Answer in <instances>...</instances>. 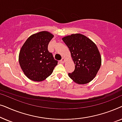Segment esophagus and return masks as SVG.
Segmentation results:
<instances>
[{"instance_id":"1","label":"esophagus","mask_w":122,"mask_h":122,"mask_svg":"<svg viewBox=\"0 0 122 122\" xmlns=\"http://www.w3.org/2000/svg\"><path fill=\"white\" fill-rule=\"evenodd\" d=\"M65 61V58H63L62 59H61V61H60V62H61V63H63Z\"/></svg>"}]
</instances>
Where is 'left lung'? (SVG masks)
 Segmentation results:
<instances>
[{
  "instance_id": "obj_1",
  "label": "left lung",
  "mask_w": 122,
  "mask_h": 122,
  "mask_svg": "<svg viewBox=\"0 0 122 122\" xmlns=\"http://www.w3.org/2000/svg\"><path fill=\"white\" fill-rule=\"evenodd\" d=\"M71 51L75 69L68 76L74 82L84 84L92 81L101 66V57L97 46L91 39L81 34L63 38Z\"/></svg>"
}]
</instances>
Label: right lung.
Returning a JSON list of instances; mask_svg holds the SVG:
<instances>
[{
	"label": "right lung",
	"mask_w": 122,
	"mask_h": 122,
	"mask_svg": "<svg viewBox=\"0 0 122 122\" xmlns=\"http://www.w3.org/2000/svg\"><path fill=\"white\" fill-rule=\"evenodd\" d=\"M53 36L48 31H41L29 36L21 48L19 64L25 75L31 81H44L51 76L58 64L48 49Z\"/></svg>",
	"instance_id": "obj_1"
}]
</instances>
